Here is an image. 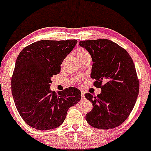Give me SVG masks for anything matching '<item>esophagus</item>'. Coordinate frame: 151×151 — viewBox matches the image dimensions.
<instances>
[{"label": "esophagus", "instance_id": "34e87169", "mask_svg": "<svg viewBox=\"0 0 151 151\" xmlns=\"http://www.w3.org/2000/svg\"><path fill=\"white\" fill-rule=\"evenodd\" d=\"M81 98H84V92L83 91H81Z\"/></svg>", "mask_w": 151, "mask_h": 151}]
</instances>
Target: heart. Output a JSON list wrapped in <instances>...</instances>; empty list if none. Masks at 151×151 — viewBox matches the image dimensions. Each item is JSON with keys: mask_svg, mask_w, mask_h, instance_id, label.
Returning a JSON list of instances; mask_svg holds the SVG:
<instances>
[{"mask_svg": "<svg viewBox=\"0 0 151 151\" xmlns=\"http://www.w3.org/2000/svg\"><path fill=\"white\" fill-rule=\"evenodd\" d=\"M77 57L79 61L82 60L83 59L90 58V55L86 49L80 48L77 50Z\"/></svg>", "mask_w": 151, "mask_h": 151, "instance_id": "1", "label": "heart"}]
</instances>
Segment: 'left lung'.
<instances>
[{"label":"left lung","instance_id":"1","mask_svg":"<svg viewBox=\"0 0 151 151\" xmlns=\"http://www.w3.org/2000/svg\"><path fill=\"white\" fill-rule=\"evenodd\" d=\"M79 46L91 55V77L101 93L85 97L93 103L86 115L87 122L94 128L110 129L119 126L133 110L139 91L135 65L124 48L108 39L81 41Z\"/></svg>","mask_w":151,"mask_h":151}]
</instances>
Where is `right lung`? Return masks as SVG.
<instances>
[{"label": "right lung", "instance_id": "obj_1", "mask_svg": "<svg viewBox=\"0 0 151 151\" xmlns=\"http://www.w3.org/2000/svg\"><path fill=\"white\" fill-rule=\"evenodd\" d=\"M75 39L41 40L19 52L12 77V93L18 112L27 124L39 130L52 129L63 124L70 107L81 100V91L69 87L50 89L51 77L77 44Z\"/></svg>", "mask_w": 151, "mask_h": 151}]
</instances>
